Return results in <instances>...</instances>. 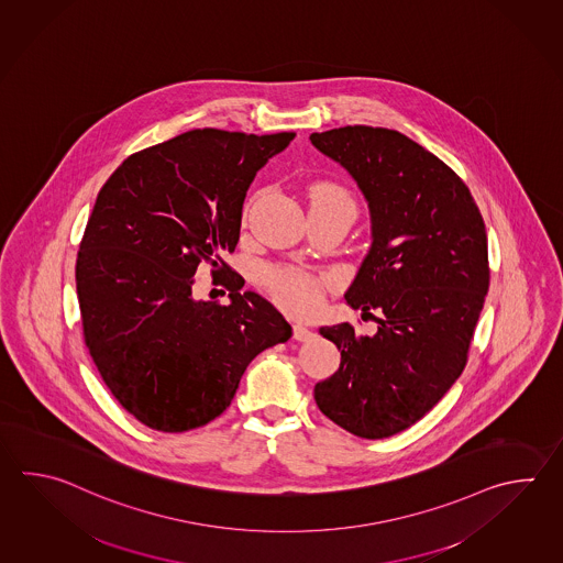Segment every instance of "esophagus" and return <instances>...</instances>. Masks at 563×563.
I'll return each instance as SVG.
<instances>
[{
	"label": "esophagus",
	"mask_w": 563,
	"mask_h": 563,
	"mask_svg": "<svg viewBox=\"0 0 563 563\" xmlns=\"http://www.w3.org/2000/svg\"><path fill=\"white\" fill-rule=\"evenodd\" d=\"M292 336H295V341L309 343V341H312L317 334L312 333V331L307 329V327H302V324H295V327H292Z\"/></svg>",
	"instance_id": "obj_1"
}]
</instances>
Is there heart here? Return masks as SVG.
<instances>
[{"label":"heart","instance_id":"heart-1","mask_svg":"<svg viewBox=\"0 0 563 563\" xmlns=\"http://www.w3.org/2000/svg\"><path fill=\"white\" fill-rule=\"evenodd\" d=\"M310 207L329 205V207L349 208L355 212V202L351 195L333 183L312 184L309 188ZM264 285L271 290L280 309L295 317H307L321 307L322 290L327 287L324 276L310 275L297 266H278L264 271Z\"/></svg>","mask_w":563,"mask_h":563}]
</instances>
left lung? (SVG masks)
<instances>
[{
  "label": "left lung",
  "mask_w": 563,
  "mask_h": 563,
  "mask_svg": "<svg viewBox=\"0 0 563 563\" xmlns=\"http://www.w3.org/2000/svg\"><path fill=\"white\" fill-rule=\"evenodd\" d=\"M312 146L355 178L371 212V249L344 292L377 333L321 327L341 367L314 385L331 421L363 439L401 433L460 379L489 288L487 234L470 188L397 130L344 126Z\"/></svg>",
  "instance_id": "8db88e82"
}]
</instances>
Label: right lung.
I'll return each instance as SVG.
<instances>
[{
	"mask_svg": "<svg viewBox=\"0 0 563 563\" xmlns=\"http://www.w3.org/2000/svg\"><path fill=\"white\" fill-rule=\"evenodd\" d=\"M297 134L190 130L128 156L98 192L76 261L84 341L103 383L140 423L184 433L229 407L242 373L290 324L222 261L268 158ZM229 306L191 299L198 263Z\"/></svg>",
	"mask_w": 563,
	"mask_h": 563,
	"instance_id": "right-lung-1",
	"label": "right lung"
}]
</instances>
